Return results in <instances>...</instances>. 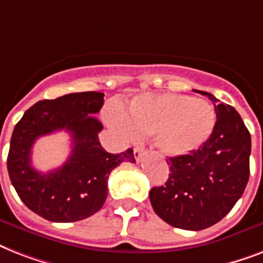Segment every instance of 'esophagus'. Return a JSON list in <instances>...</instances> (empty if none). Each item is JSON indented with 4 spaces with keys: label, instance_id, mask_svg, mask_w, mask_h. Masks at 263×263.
<instances>
[{
    "label": "esophagus",
    "instance_id": "obj_1",
    "mask_svg": "<svg viewBox=\"0 0 263 263\" xmlns=\"http://www.w3.org/2000/svg\"><path fill=\"white\" fill-rule=\"evenodd\" d=\"M146 153V148H144L143 144H138L135 148H134V156H135L136 161H140V158L144 156Z\"/></svg>",
    "mask_w": 263,
    "mask_h": 263
}]
</instances>
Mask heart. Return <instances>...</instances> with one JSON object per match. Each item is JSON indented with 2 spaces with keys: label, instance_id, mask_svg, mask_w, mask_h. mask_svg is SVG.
<instances>
[{
  "label": "heart",
  "instance_id": "heart-1",
  "mask_svg": "<svg viewBox=\"0 0 263 263\" xmlns=\"http://www.w3.org/2000/svg\"><path fill=\"white\" fill-rule=\"evenodd\" d=\"M120 120L134 134L156 135V146L166 157L195 152L210 138L216 115L209 102L187 95H142Z\"/></svg>",
  "mask_w": 263,
  "mask_h": 263
}]
</instances>
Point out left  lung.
<instances>
[{
    "instance_id": "obj_1",
    "label": "left lung",
    "mask_w": 263,
    "mask_h": 263,
    "mask_svg": "<svg viewBox=\"0 0 263 263\" xmlns=\"http://www.w3.org/2000/svg\"><path fill=\"white\" fill-rule=\"evenodd\" d=\"M199 92L214 105L212 135L195 152L171 157L166 183L150 191L157 216L188 231L206 229L222 220L243 195L250 176L251 136L240 115L210 92Z\"/></svg>"
}]
</instances>
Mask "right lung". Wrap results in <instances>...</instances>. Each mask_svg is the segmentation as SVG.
Listing matches in <instances>:
<instances>
[{"label":"right lung","instance_id":"obj_1","mask_svg":"<svg viewBox=\"0 0 263 263\" xmlns=\"http://www.w3.org/2000/svg\"><path fill=\"white\" fill-rule=\"evenodd\" d=\"M103 105L97 91L72 92L43 99L26 110L10 138L8 173L27 208L53 222H75L102 208L107 196V179L121 162H135L134 150L110 154L99 143L102 124L95 113ZM64 129L70 132L72 152L60 168L41 174L30 164L34 140Z\"/></svg>","mask_w":263,"mask_h":263}]
</instances>
